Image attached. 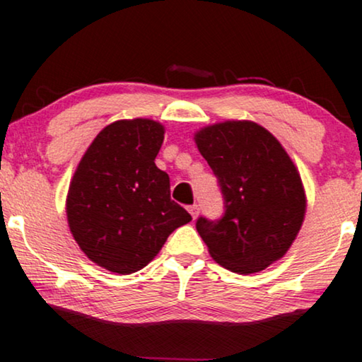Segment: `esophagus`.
<instances>
[{
  "mask_svg": "<svg viewBox=\"0 0 362 362\" xmlns=\"http://www.w3.org/2000/svg\"><path fill=\"white\" fill-rule=\"evenodd\" d=\"M187 211H189L192 219H196V218H198V214H199V206L198 204H191L189 208H187Z\"/></svg>",
  "mask_w": 362,
  "mask_h": 362,
  "instance_id": "34e87169",
  "label": "esophagus"
}]
</instances>
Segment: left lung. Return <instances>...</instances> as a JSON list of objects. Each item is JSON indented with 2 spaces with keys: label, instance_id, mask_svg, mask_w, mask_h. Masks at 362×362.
I'll return each instance as SVG.
<instances>
[{
  "label": "left lung",
  "instance_id": "left-lung-1",
  "mask_svg": "<svg viewBox=\"0 0 362 362\" xmlns=\"http://www.w3.org/2000/svg\"><path fill=\"white\" fill-rule=\"evenodd\" d=\"M224 196L219 221L199 218V236L213 259L252 274L281 259L306 214L301 175L283 144L255 121H223L194 133Z\"/></svg>",
  "mask_w": 362,
  "mask_h": 362
}]
</instances>
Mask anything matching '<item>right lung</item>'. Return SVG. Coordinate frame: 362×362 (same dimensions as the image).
Returning <instances> with one entry per match:
<instances>
[{"mask_svg":"<svg viewBox=\"0 0 362 362\" xmlns=\"http://www.w3.org/2000/svg\"><path fill=\"white\" fill-rule=\"evenodd\" d=\"M163 139L164 126L154 119L115 121L93 139L69 182V231L89 261L111 273L143 269L191 221L154 163Z\"/></svg>","mask_w":362,"mask_h":362,"instance_id":"right-lung-1","label":"right lung"}]
</instances>
